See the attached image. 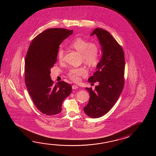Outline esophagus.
Returning a JSON list of instances; mask_svg holds the SVG:
<instances>
[{
  "label": "esophagus",
  "instance_id": "esophagus-1",
  "mask_svg": "<svg viewBox=\"0 0 156 156\" xmlns=\"http://www.w3.org/2000/svg\"><path fill=\"white\" fill-rule=\"evenodd\" d=\"M72 88H73V89H78L79 88V86H77L76 85H73V86H72Z\"/></svg>",
  "mask_w": 156,
  "mask_h": 156
}]
</instances>
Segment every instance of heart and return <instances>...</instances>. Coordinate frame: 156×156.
Instances as JSON below:
<instances>
[{
	"label": "heart",
	"instance_id": "1",
	"mask_svg": "<svg viewBox=\"0 0 156 156\" xmlns=\"http://www.w3.org/2000/svg\"><path fill=\"white\" fill-rule=\"evenodd\" d=\"M69 46L81 53V60L89 65H93L97 63L99 54V47L95 42H90V41L81 38H76L69 44ZM64 57V51L60 48L57 52V58L62 61ZM87 70L85 66L73 67L70 69L67 73L68 76L74 81H77L81 76L87 75Z\"/></svg>",
	"mask_w": 156,
	"mask_h": 156
}]
</instances>
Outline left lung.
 Masks as SVG:
<instances>
[{
  "label": "left lung",
  "mask_w": 156,
  "mask_h": 156,
  "mask_svg": "<svg viewBox=\"0 0 156 156\" xmlns=\"http://www.w3.org/2000/svg\"><path fill=\"white\" fill-rule=\"evenodd\" d=\"M96 34L99 40L103 55L96 71L89 78V83L98 82L94 90L86 87L90 94L89 103L83 108L87 115L97 118L112 109L124 87L125 60L123 48L109 32L96 28L90 35Z\"/></svg>",
  "instance_id": "obj_1"
}]
</instances>
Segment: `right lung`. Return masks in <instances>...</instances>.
<instances>
[{
  "label": "right lung",
  "mask_w": 156,
  "mask_h": 156,
  "mask_svg": "<svg viewBox=\"0 0 156 156\" xmlns=\"http://www.w3.org/2000/svg\"><path fill=\"white\" fill-rule=\"evenodd\" d=\"M73 30L50 28L37 35L30 44L25 58L24 79L33 103L41 113L56 115L62 110L63 100L72 87L63 81L54 85L51 69L56 62L59 46Z\"/></svg>",
  "instance_id": "1"
}]
</instances>
